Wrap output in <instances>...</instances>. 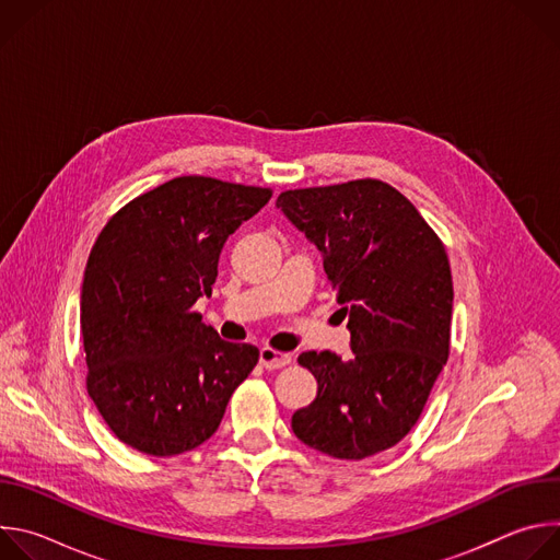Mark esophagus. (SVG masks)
<instances>
[{
  "instance_id": "esophagus-1",
  "label": "esophagus",
  "mask_w": 560,
  "mask_h": 560,
  "mask_svg": "<svg viewBox=\"0 0 560 560\" xmlns=\"http://www.w3.org/2000/svg\"><path fill=\"white\" fill-rule=\"evenodd\" d=\"M259 363L266 368V370H279V368H285L288 363H292V357L288 352H277L272 348H261L259 352Z\"/></svg>"
}]
</instances>
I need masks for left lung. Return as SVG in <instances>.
<instances>
[{
	"label": "left lung",
	"mask_w": 560,
	"mask_h": 560,
	"mask_svg": "<svg viewBox=\"0 0 560 560\" xmlns=\"http://www.w3.org/2000/svg\"><path fill=\"white\" fill-rule=\"evenodd\" d=\"M277 208L324 257L348 316L352 357L303 352L316 398L292 432L335 458L359 460L419 421L450 354L452 272L419 210L378 179L285 190Z\"/></svg>",
	"instance_id": "left-lung-1"
}]
</instances>
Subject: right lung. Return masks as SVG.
Listing matches in <instances>:
<instances>
[{
	"label": "right lung",
	"instance_id": "1",
	"mask_svg": "<svg viewBox=\"0 0 560 560\" xmlns=\"http://www.w3.org/2000/svg\"><path fill=\"white\" fill-rule=\"evenodd\" d=\"M268 188L177 177L124 206L100 232L82 283L86 387L113 434L150 456L206 443L259 361L192 310L212 294L225 238Z\"/></svg>",
	"mask_w": 560,
	"mask_h": 560
}]
</instances>
